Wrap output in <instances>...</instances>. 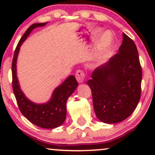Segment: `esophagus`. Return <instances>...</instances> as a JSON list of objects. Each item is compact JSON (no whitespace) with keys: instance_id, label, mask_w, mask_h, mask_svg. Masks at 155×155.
<instances>
[{"instance_id":"34e87169","label":"esophagus","mask_w":155,"mask_h":155,"mask_svg":"<svg viewBox=\"0 0 155 155\" xmlns=\"http://www.w3.org/2000/svg\"><path fill=\"white\" fill-rule=\"evenodd\" d=\"M76 79L79 83H82L84 81L85 74L82 70H78L76 72Z\"/></svg>"}]
</instances>
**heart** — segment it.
I'll return each instance as SVG.
<instances>
[{
	"mask_svg": "<svg viewBox=\"0 0 155 155\" xmlns=\"http://www.w3.org/2000/svg\"><path fill=\"white\" fill-rule=\"evenodd\" d=\"M112 43H113V38L111 35H109V33H105V34L103 35V37L101 38L100 41V44H99V46H100V51H99L98 56L100 57L101 58H104L106 56V53L109 48L111 47Z\"/></svg>",
	"mask_w": 155,
	"mask_h": 155,
	"instance_id": "1",
	"label": "heart"
}]
</instances>
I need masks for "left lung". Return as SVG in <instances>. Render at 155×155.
Segmentation results:
<instances>
[{"instance_id": "8db88e82", "label": "left lung", "mask_w": 155, "mask_h": 155, "mask_svg": "<svg viewBox=\"0 0 155 155\" xmlns=\"http://www.w3.org/2000/svg\"><path fill=\"white\" fill-rule=\"evenodd\" d=\"M118 53L97 67L87 84L92 90L96 117L114 124L127 119L136 109L141 93L142 69L134 41L125 33Z\"/></svg>"}]
</instances>
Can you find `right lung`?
I'll use <instances>...</instances> for the list:
<instances>
[{"instance_id": "add662e5", "label": "right lung", "mask_w": 155, "mask_h": 155, "mask_svg": "<svg viewBox=\"0 0 155 155\" xmlns=\"http://www.w3.org/2000/svg\"><path fill=\"white\" fill-rule=\"evenodd\" d=\"M46 24L47 22L32 25L19 40L12 60V87L21 113L35 125L42 128L51 129L59 127L65 120L67 100L78 86L76 78L74 76H70L65 80L61 85L55 89L49 102L44 104H36L28 100L21 90L16 68L20 46L34 28L44 26Z\"/></svg>"}]
</instances>
